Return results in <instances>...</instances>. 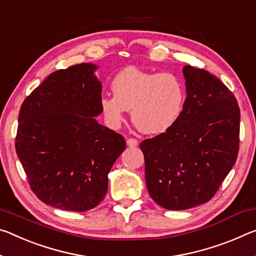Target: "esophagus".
I'll return each instance as SVG.
<instances>
[{
	"label": "esophagus",
	"instance_id": "obj_1",
	"mask_svg": "<svg viewBox=\"0 0 256 256\" xmlns=\"http://www.w3.org/2000/svg\"><path fill=\"white\" fill-rule=\"evenodd\" d=\"M126 144L128 147H136L138 146V140L134 139V138H130V139H128Z\"/></svg>",
	"mask_w": 256,
	"mask_h": 256
}]
</instances>
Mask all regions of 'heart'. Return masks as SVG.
<instances>
[{
  "mask_svg": "<svg viewBox=\"0 0 256 256\" xmlns=\"http://www.w3.org/2000/svg\"><path fill=\"white\" fill-rule=\"evenodd\" d=\"M114 96H104L100 108L109 125L116 128L131 110L133 124L147 134H160L179 120L186 91L168 72H147L134 67L120 70L112 80Z\"/></svg>",
  "mask_w": 256,
  "mask_h": 256,
  "instance_id": "heart-1",
  "label": "heart"
}]
</instances>
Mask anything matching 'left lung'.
<instances>
[{"label":"left lung","instance_id":"obj_1","mask_svg":"<svg viewBox=\"0 0 256 256\" xmlns=\"http://www.w3.org/2000/svg\"><path fill=\"white\" fill-rule=\"evenodd\" d=\"M186 98L179 120L140 144L150 197L166 210L208 202L236 163L240 110L208 70L184 67Z\"/></svg>","mask_w":256,"mask_h":256}]
</instances>
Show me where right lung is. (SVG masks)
Wrapping results in <instances>:
<instances>
[{
    "instance_id": "right-lung-1",
    "label": "right lung",
    "mask_w": 256,
    "mask_h": 256,
    "mask_svg": "<svg viewBox=\"0 0 256 256\" xmlns=\"http://www.w3.org/2000/svg\"><path fill=\"white\" fill-rule=\"evenodd\" d=\"M93 64L48 75L24 100L16 152L28 184L52 208L85 212L106 196L123 136L98 123L101 83Z\"/></svg>"
}]
</instances>
